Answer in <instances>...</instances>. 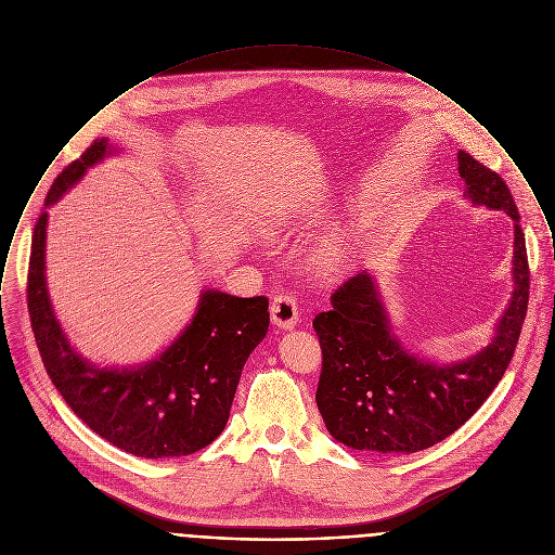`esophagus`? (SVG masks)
Listing matches in <instances>:
<instances>
[{"instance_id":"esophagus-1","label":"esophagus","mask_w":555,"mask_h":555,"mask_svg":"<svg viewBox=\"0 0 555 555\" xmlns=\"http://www.w3.org/2000/svg\"><path fill=\"white\" fill-rule=\"evenodd\" d=\"M270 315H272V322L283 328V331H292L296 328L298 320H300V309H298V302L287 296V294H281L272 300V307H270Z\"/></svg>"}]
</instances>
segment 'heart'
<instances>
[{"label":"heart","instance_id":"heart-1","mask_svg":"<svg viewBox=\"0 0 555 555\" xmlns=\"http://www.w3.org/2000/svg\"><path fill=\"white\" fill-rule=\"evenodd\" d=\"M268 229L272 231V233H279V231H287L289 229V221H285V217H274V219H270L268 221ZM318 268H320V272H324L326 276H333L336 272H340V268H343V257H340V253L336 250V248H326L320 257H318Z\"/></svg>","mask_w":555,"mask_h":555}]
</instances>
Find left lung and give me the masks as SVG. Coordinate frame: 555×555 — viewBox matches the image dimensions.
Here are the masks:
<instances>
[{"label": "left lung", "mask_w": 555, "mask_h": 555, "mask_svg": "<svg viewBox=\"0 0 555 555\" xmlns=\"http://www.w3.org/2000/svg\"><path fill=\"white\" fill-rule=\"evenodd\" d=\"M463 199L513 221L511 300L489 345L461 360L438 362L412 351L390 320L371 270L345 281L333 309L313 320L324 364L318 408L336 442L373 454H412L454 434L502 379L528 311V255L519 212L506 182L467 152L456 154Z\"/></svg>", "instance_id": "obj_1"}]
</instances>
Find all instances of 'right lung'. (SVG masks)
<instances>
[{"mask_svg":"<svg viewBox=\"0 0 555 555\" xmlns=\"http://www.w3.org/2000/svg\"><path fill=\"white\" fill-rule=\"evenodd\" d=\"M117 154L109 139H96L53 182L34 227L27 309L51 382L94 434L134 456H184L221 436L242 369L268 333V298L208 287L184 331L156 356L124 366L86 358L64 333L47 287L49 208Z\"/></svg>","mask_w":555,"mask_h":555,"instance_id":"1","label":"right lung"}]
</instances>
